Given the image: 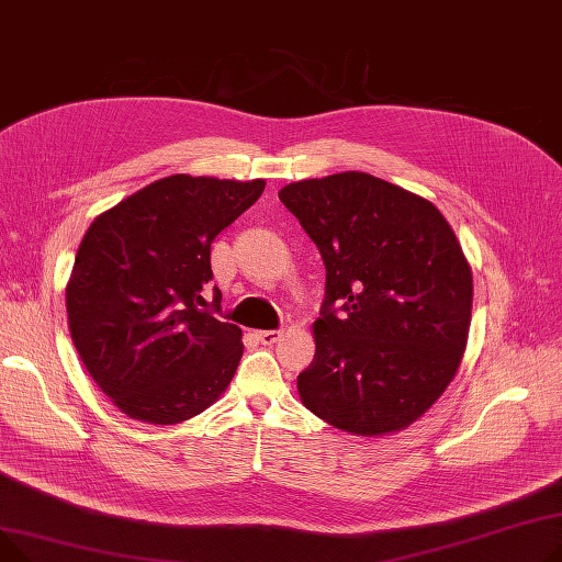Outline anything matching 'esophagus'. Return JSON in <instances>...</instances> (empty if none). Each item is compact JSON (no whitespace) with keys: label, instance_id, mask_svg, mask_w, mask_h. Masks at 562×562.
<instances>
[{"label":"esophagus","instance_id":"1","mask_svg":"<svg viewBox=\"0 0 562 562\" xmlns=\"http://www.w3.org/2000/svg\"><path fill=\"white\" fill-rule=\"evenodd\" d=\"M281 336L283 331H256V338L260 345H274Z\"/></svg>","mask_w":562,"mask_h":562}]
</instances>
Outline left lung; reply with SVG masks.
<instances>
[{
  "instance_id": "left-lung-1",
  "label": "left lung",
  "mask_w": 562,
  "mask_h": 562,
  "mask_svg": "<svg viewBox=\"0 0 562 562\" xmlns=\"http://www.w3.org/2000/svg\"><path fill=\"white\" fill-rule=\"evenodd\" d=\"M279 200L326 268L302 404L351 436L402 431L440 400L468 347L474 285L453 228L424 196L366 172L294 181Z\"/></svg>"
}]
</instances>
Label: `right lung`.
<instances>
[{
	"instance_id": "obj_1",
	"label": "right lung",
	"mask_w": 562,
	"mask_h": 562,
	"mask_svg": "<svg viewBox=\"0 0 562 562\" xmlns=\"http://www.w3.org/2000/svg\"><path fill=\"white\" fill-rule=\"evenodd\" d=\"M262 190V179L172 175L88 226L65 288L70 336L92 381L126 417L186 422L234 379L240 326L196 306L213 279L211 243Z\"/></svg>"
}]
</instances>
